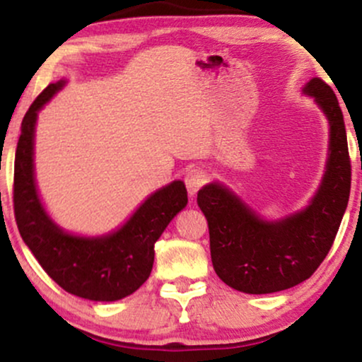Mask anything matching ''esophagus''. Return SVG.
Returning a JSON list of instances; mask_svg holds the SVG:
<instances>
[{"mask_svg": "<svg viewBox=\"0 0 362 362\" xmlns=\"http://www.w3.org/2000/svg\"><path fill=\"white\" fill-rule=\"evenodd\" d=\"M206 172L201 168H190L187 173H185V185H187V192L190 197H194L197 194L202 185L206 184Z\"/></svg>", "mask_w": 362, "mask_h": 362, "instance_id": "esophagus-1", "label": "esophagus"}]
</instances>
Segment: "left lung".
<instances>
[{"label":"left lung","mask_w":362,"mask_h":362,"mask_svg":"<svg viewBox=\"0 0 362 362\" xmlns=\"http://www.w3.org/2000/svg\"><path fill=\"white\" fill-rule=\"evenodd\" d=\"M303 94L315 99L329 127L325 173L305 208L268 220L221 182H209L197 192L214 272L239 292L273 293L308 280L327 257L347 209L351 160L339 99L317 77Z\"/></svg>","instance_id":"8db88e82"}]
</instances>
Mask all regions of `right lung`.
<instances>
[{"label":"right lung","mask_w":362,"mask_h":362,"mask_svg":"<svg viewBox=\"0 0 362 362\" xmlns=\"http://www.w3.org/2000/svg\"><path fill=\"white\" fill-rule=\"evenodd\" d=\"M65 84L59 81L47 86L23 117L15 154V220L27 247L63 291L96 303H113L136 292L149 278L154 244L187 206V189L182 180L170 182L146 197L125 223L103 235H78L62 228L39 196L34 137L39 111Z\"/></svg>","instance_id":"right-lung-1"}]
</instances>
